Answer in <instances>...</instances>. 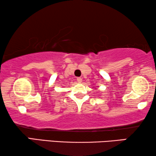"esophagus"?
Masks as SVG:
<instances>
[{
	"mask_svg": "<svg viewBox=\"0 0 156 156\" xmlns=\"http://www.w3.org/2000/svg\"><path fill=\"white\" fill-rule=\"evenodd\" d=\"M76 81H77V82L79 83H81L82 82V79L81 77H78L77 79H76Z\"/></svg>",
	"mask_w": 156,
	"mask_h": 156,
	"instance_id": "1",
	"label": "esophagus"
}]
</instances>
